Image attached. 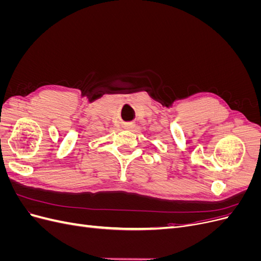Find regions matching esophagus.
<instances>
[{"instance_id":"1","label":"esophagus","mask_w":261,"mask_h":261,"mask_svg":"<svg viewBox=\"0 0 261 261\" xmlns=\"http://www.w3.org/2000/svg\"><path fill=\"white\" fill-rule=\"evenodd\" d=\"M133 126H134V125L129 124V125H127V126H126V127H127V128H129V129H130V128H133Z\"/></svg>"}]
</instances>
